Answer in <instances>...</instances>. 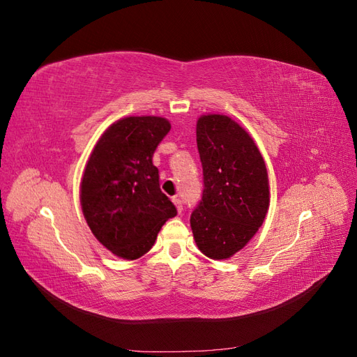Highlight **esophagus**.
Segmentation results:
<instances>
[{
    "instance_id": "1",
    "label": "esophagus",
    "mask_w": 357,
    "mask_h": 357,
    "mask_svg": "<svg viewBox=\"0 0 357 357\" xmlns=\"http://www.w3.org/2000/svg\"><path fill=\"white\" fill-rule=\"evenodd\" d=\"M172 202L176 204V207H177L178 213H181V211H183V201H181V198H178V197H174V198H172Z\"/></svg>"
}]
</instances>
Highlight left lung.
<instances>
[{"instance_id": "obj_1", "label": "left lung", "mask_w": 357, "mask_h": 357, "mask_svg": "<svg viewBox=\"0 0 357 357\" xmlns=\"http://www.w3.org/2000/svg\"><path fill=\"white\" fill-rule=\"evenodd\" d=\"M202 198L190 214L193 238L210 259H228L253 238L269 205L262 155L231 117L207 114L197 123Z\"/></svg>"}]
</instances>
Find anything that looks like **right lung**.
Listing matches in <instances>:
<instances>
[{
  "instance_id": "right-lung-1",
  "label": "right lung",
  "mask_w": 357,
  "mask_h": 357,
  "mask_svg": "<svg viewBox=\"0 0 357 357\" xmlns=\"http://www.w3.org/2000/svg\"><path fill=\"white\" fill-rule=\"evenodd\" d=\"M169 129L162 117H125L102 134L86 164L80 189L84 219L96 240L119 257H142L162 225L177 215L152 160Z\"/></svg>"
}]
</instances>
